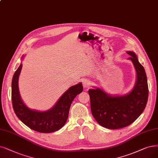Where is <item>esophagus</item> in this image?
<instances>
[{
  "instance_id": "esophagus-1",
  "label": "esophagus",
  "mask_w": 158,
  "mask_h": 158,
  "mask_svg": "<svg viewBox=\"0 0 158 158\" xmlns=\"http://www.w3.org/2000/svg\"><path fill=\"white\" fill-rule=\"evenodd\" d=\"M82 84H83V86L84 88H87L89 87V85L91 84V81L89 80L84 79L82 81Z\"/></svg>"
}]
</instances>
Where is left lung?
Masks as SVG:
<instances>
[{"label": "left lung", "mask_w": 158, "mask_h": 158, "mask_svg": "<svg viewBox=\"0 0 158 158\" xmlns=\"http://www.w3.org/2000/svg\"><path fill=\"white\" fill-rule=\"evenodd\" d=\"M136 71V81L130 92L123 95H112L98 87L88 91L93 117L103 127L118 129L134 123L146 107L148 88L144 67L135 52L127 51Z\"/></svg>", "instance_id": "1"}]
</instances>
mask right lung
<instances>
[{
    "label": "right lung",
    "instance_id": "add662e5",
    "mask_svg": "<svg viewBox=\"0 0 158 158\" xmlns=\"http://www.w3.org/2000/svg\"><path fill=\"white\" fill-rule=\"evenodd\" d=\"M24 56L22 57V60ZM23 65L15 72L11 82V100L17 117L28 127L41 133H51L61 128L69 116V109L74 98L83 91L81 82L67 90L54 106L47 111L31 110L23 101L19 90V78Z\"/></svg>",
    "mask_w": 158,
    "mask_h": 158
}]
</instances>
